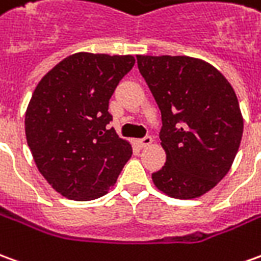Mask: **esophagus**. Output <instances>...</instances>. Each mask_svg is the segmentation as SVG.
<instances>
[{
    "instance_id": "esophagus-1",
    "label": "esophagus",
    "mask_w": 261,
    "mask_h": 261,
    "mask_svg": "<svg viewBox=\"0 0 261 261\" xmlns=\"http://www.w3.org/2000/svg\"><path fill=\"white\" fill-rule=\"evenodd\" d=\"M151 143H152V137L151 136H145L143 137V138H138V140H137V144H138L141 148L147 147V145H149Z\"/></svg>"
}]
</instances>
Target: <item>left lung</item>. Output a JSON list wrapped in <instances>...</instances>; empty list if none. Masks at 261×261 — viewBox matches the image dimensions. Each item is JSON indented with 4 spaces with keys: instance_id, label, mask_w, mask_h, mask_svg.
Listing matches in <instances>:
<instances>
[{
    "instance_id": "1",
    "label": "left lung",
    "mask_w": 261,
    "mask_h": 261,
    "mask_svg": "<svg viewBox=\"0 0 261 261\" xmlns=\"http://www.w3.org/2000/svg\"><path fill=\"white\" fill-rule=\"evenodd\" d=\"M140 73L161 110L167 162L155 187L178 199L206 194L238 154L243 118L236 93L218 69L189 56H137Z\"/></svg>"
}]
</instances>
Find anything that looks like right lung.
Listing matches in <instances>:
<instances>
[{"label":"right lung","instance_id":"add662e5","mask_svg":"<svg viewBox=\"0 0 261 261\" xmlns=\"http://www.w3.org/2000/svg\"><path fill=\"white\" fill-rule=\"evenodd\" d=\"M136 63L134 56L80 52L59 62L38 83L25 114V134L39 172L63 196L100 198L133 154L107 128L109 100Z\"/></svg>","mask_w":261,"mask_h":261}]
</instances>
